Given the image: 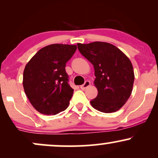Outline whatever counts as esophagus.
<instances>
[{"mask_svg":"<svg viewBox=\"0 0 158 158\" xmlns=\"http://www.w3.org/2000/svg\"><path fill=\"white\" fill-rule=\"evenodd\" d=\"M90 85V82L89 81H85V82L84 83V84H83L82 85H81L80 86V88L81 90H85V89H86L87 88H88V87H89Z\"/></svg>","mask_w":158,"mask_h":158,"instance_id":"1","label":"esophagus"}]
</instances>
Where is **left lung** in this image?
Segmentation results:
<instances>
[{
    "instance_id": "left-lung-1",
    "label": "left lung",
    "mask_w": 158,
    "mask_h": 158,
    "mask_svg": "<svg viewBox=\"0 0 158 158\" xmlns=\"http://www.w3.org/2000/svg\"><path fill=\"white\" fill-rule=\"evenodd\" d=\"M82 56L94 65L98 94L92 107L103 113L120 109L131 96L135 73L127 56L114 45L102 41L77 44Z\"/></svg>"
}]
</instances>
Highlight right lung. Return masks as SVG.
I'll return each instance as SVG.
<instances>
[{
	"label": "right lung",
	"instance_id": "obj_1",
	"mask_svg": "<svg viewBox=\"0 0 158 158\" xmlns=\"http://www.w3.org/2000/svg\"><path fill=\"white\" fill-rule=\"evenodd\" d=\"M77 48V45H48L25 66L23 89L32 106L41 114L55 115L68 107L73 89L68 82L65 65Z\"/></svg>",
	"mask_w": 158,
	"mask_h": 158
}]
</instances>
